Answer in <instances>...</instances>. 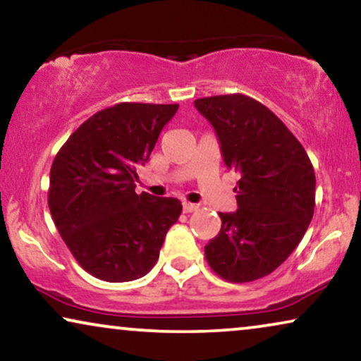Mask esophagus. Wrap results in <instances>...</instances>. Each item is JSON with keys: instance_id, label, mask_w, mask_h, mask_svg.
Instances as JSON below:
<instances>
[{"instance_id": "esophagus-1", "label": "esophagus", "mask_w": 361, "mask_h": 361, "mask_svg": "<svg viewBox=\"0 0 361 361\" xmlns=\"http://www.w3.org/2000/svg\"><path fill=\"white\" fill-rule=\"evenodd\" d=\"M197 207H200V206L192 204V202H183V212H186V214L197 211Z\"/></svg>"}]
</instances>
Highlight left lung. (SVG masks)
<instances>
[{"mask_svg": "<svg viewBox=\"0 0 361 361\" xmlns=\"http://www.w3.org/2000/svg\"><path fill=\"white\" fill-rule=\"evenodd\" d=\"M221 144L237 211L219 212L221 232L204 247L216 275L255 281L275 271L306 233L316 206L311 160L281 119L250 96L221 94L195 101Z\"/></svg>", "mask_w": 361, "mask_h": 361, "instance_id": "8db88e82", "label": "left lung"}]
</instances>
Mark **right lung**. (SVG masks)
<instances>
[{
  "label": "right lung",
  "mask_w": 361,
  "mask_h": 361,
  "mask_svg": "<svg viewBox=\"0 0 361 361\" xmlns=\"http://www.w3.org/2000/svg\"><path fill=\"white\" fill-rule=\"evenodd\" d=\"M178 104L119 103L86 119L50 169L49 209L81 268L109 283L147 275L181 214L176 197L135 192L137 166Z\"/></svg>",
  "instance_id": "right-lung-1"
}]
</instances>
